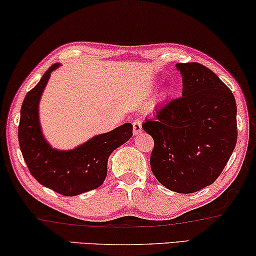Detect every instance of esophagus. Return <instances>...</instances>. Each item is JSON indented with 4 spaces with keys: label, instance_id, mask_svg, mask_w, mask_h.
I'll list each match as a JSON object with an SVG mask.
<instances>
[{
    "label": "esophagus",
    "instance_id": "obj_1",
    "mask_svg": "<svg viewBox=\"0 0 256 256\" xmlns=\"http://www.w3.org/2000/svg\"><path fill=\"white\" fill-rule=\"evenodd\" d=\"M132 126H133V133H134V134H139V133L142 131V126H141V122L139 120H136L133 122Z\"/></svg>",
    "mask_w": 256,
    "mask_h": 256
}]
</instances>
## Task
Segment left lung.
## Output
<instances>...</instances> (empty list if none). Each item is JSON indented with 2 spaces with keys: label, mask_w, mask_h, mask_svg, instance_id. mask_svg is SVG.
Segmentation results:
<instances>
[{
  "label": "left lung",
  "mask_w": 256,
  "mask_h": 256,
  "mask_svg": "<svg viewBox=\"0 0 256 256\" xmlns=\"http://www.w3.org/2000/svg\"><path fill=\"white\" fill-rule=\"evenodd\" d=\"M182 96L160 106L142 128L154 140L150 168L177 193H194L216 180L237 144L232 90L200 63H178Z\"/></svg>",
  "instance_id": "8db88e82"
}]
</instances>
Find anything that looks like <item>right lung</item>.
<instances>
[{"label": "right lung", "instance_id": "obj_1", "mask_svg": "<svg viewBox=\"0 0 256 256\" xmlns=\"http://www.w3.org/2000/svg\"><path fill=\"white\" fill-rule=\"evenodd\" d=\"M52 66L22 101L18 140L24 161L32 176L41 185L66 196L98 188L104 184L112 152L132 136V124L125 123L112 131L98 134L74 150H56L46 142L41 133L38 104Z\"/></svg>", "mask_w": 256, "mask_h": 256}]
</instances>
